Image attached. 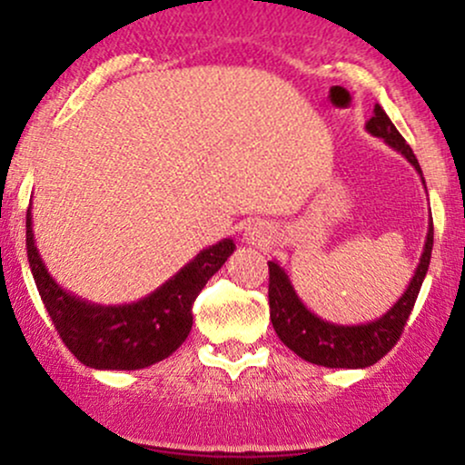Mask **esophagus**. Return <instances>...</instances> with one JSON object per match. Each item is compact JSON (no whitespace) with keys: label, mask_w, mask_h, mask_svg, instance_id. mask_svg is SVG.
Here are the masks:
<instances>
[{"label":"esophagus","mask_w":465,"mask_h":465,"mask_svg":"<svg viewBox=\"0 0 465 465\" xmlns=\"http://www.w3.org/2000/svg\"><path fill=\"white\" fill-rule=\"evenodd\" d=\"M244 240L249 244H255V247H266L271 242V227L262 221H255L244 229Z\"/></svg>","instance_id":"34e87169"}]
</instances>
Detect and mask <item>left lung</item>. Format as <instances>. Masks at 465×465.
I'll use <instances>...</instances> for the list:
<instances>
[{"instance_id": "left-lung-1", "label": "left lung", "mask_w": 465, "mask_h": 465, "mask_svg": "<svg viewBox=\"0 0 465 465\" xmlns=\"http://www.w3.org/2000/svg\"><path fill=\"white\" fill-rule=\"evenodd\" d=\"M365 129L373 137L385 140V143H389L393 151L402 154L421 177V168L413 151H411V146L404 142V137L400 135L381 104L373 106V115L367 120ZM421 183H424V177H421ZM430 251H433V218L429 223V233H426L420 264L413 277H411L404 295L382 317L359 325L330 323L308 311L300 300V295L295 292V288H292L291 280H288L286 271L275 260H271L269 308L271 323H273L277 336H280V341L288 350L295 351L303 361L314 362V365L330 367V370H336V367L362 370V367L373 365L398 343L404 323H407L409 314L415 306V300H418L426 271H429Z\"/></svg>"}]
</instances>
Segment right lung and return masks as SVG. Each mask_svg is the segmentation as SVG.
Masks as SVG:
<instances>
[{
  "mask_svg": "<svg viewBox=\"0 0 465 465\" xmlns=\"http://www.w3.org/2000/svg\"><path fill=\"white\" fill-rule=\"evenodd\" d=\"M25 247L45 311L69 351L94 370H143L168 359L188 339L192 303L236 244L225 238L203 249L151 295L122 306L92 303L56 284L36 249L32 207L25 214Z\"/></svg>",
  "mask_w": 465,
  "mask_h": 465,
  "instance_id": "add662e5",
  "label": "right lung"
}]
</instances>
